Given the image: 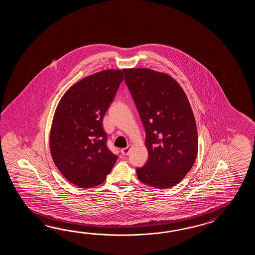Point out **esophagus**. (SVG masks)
<instances>
[{
    "instance_id": "obj_1",
    "label": "esophagus",
    "mask_w": 255,
    "mask_h": 255,
    "mask_svg": "<svg viewBox=\"0 0 255 255\" xmlns=\"http://www.w3.org/2000/svg\"><path fill=\"white\" fill-rule=\"evenodd\" d=\"M130 148H131V146L128 145V146H127V147H124V148H122L120 152H121V154L123 155V156H128V154H129Z\"/></svg>"
}]
</instances>
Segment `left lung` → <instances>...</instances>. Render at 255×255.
Here are the masks:
<instances>
[{"label":"left lung","mask_w":255,"mask_h":255,"mask_svg":"<svg viewBox=\"0 0 255 255\" xmlns=\"http://www.w3.org/2000/svg\"><path fill=\"white\" fill-rule=\"evenodd\" d=\"M123 72L146 131L148 159L136 168L137 178L150 187L171 188L190 171L198 154V132L189 99L167 74L146 68Z\"/></svg>","instance_id":"1"}]
</instances>
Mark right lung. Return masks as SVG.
Here are the masks:
<instances>
[{"mask_svg":"<svg viewBox=\"0 0 255 255\" xmlns=\"http://www.w3.org/2000/svg\"><path fill=\"white\" fill-rule=\"evenodd\" d=\"M124 75L101 71L71 87L54 112L50 151L55 166L71 183L83 189L103 183L118 159L107 146L104 115Z\"/></svg>","mask_w":255,"mask_h":255,"instance_id":"obj_1","label":"right lung"}]
</instances>
